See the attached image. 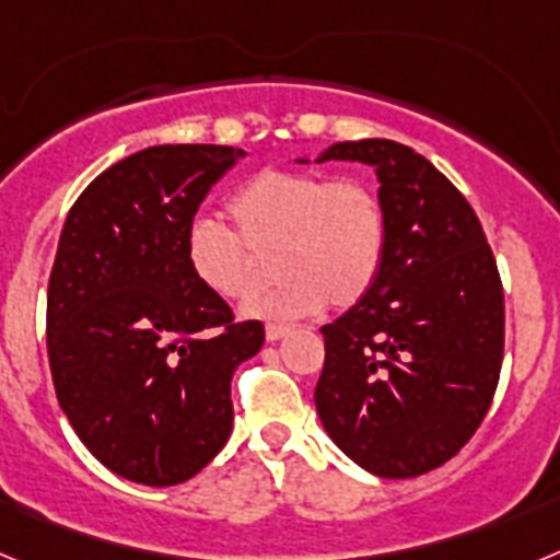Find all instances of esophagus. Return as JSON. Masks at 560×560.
I'll return each instance as SVG.
<instances>
[{
    "mask_svg": "<svg viewBox=\"0 0 560 560\" xmlns=\"http://www.w3.org/2000/svg\"><path fill=\"white\" fill-rule=\"evenodd\" d=\"M291 330V325H283V323H269L266 325V339L269 341H277V339H283L285 334Z\"/></svg>",
    "mask_w": 560,
    "mask_h": 560,
    "instance_id": "obj_1",
    "label": "esophagus"
}]
</instances>
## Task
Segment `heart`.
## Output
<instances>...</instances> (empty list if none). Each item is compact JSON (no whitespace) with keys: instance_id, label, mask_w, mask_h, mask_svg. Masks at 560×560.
I'll use <instances>...</instances> for the list:
<instances>
[{"instance_id":"1","label":"heart","mask_w":560,"mask_h":560,"mask_svg":"<svg viewBox=\"0 0 560 560\" xmlns=\"http://www.w3.org/2000/svg\"><path fill=\"white\" fill-rule=\"evenodd\" d=\"M235 230L196 221L187 232V264L210 294L246 300L269 280L275 257L280 285L246 305L260 319H294L355 305L378 280L389 221L378 192L361 179L319 171L257 173L232 196Z\"/></svg>"}]
</instances>
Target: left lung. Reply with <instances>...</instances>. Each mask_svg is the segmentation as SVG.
Here are the masks:
<instances>
[{
  "mask_svg": "<svg viewBox=\"0 0 560 560\" xmlns=\"http://www.w3.org/2000/svg\"><path fill=\"white\" fill-rule=\"evenodd\" d=\"M364 162L387 207L373 289L323 325L316 412L364 471L409 479L448 463L491 409L504 353V294L463 192L412 148L336 142L316 162Z\"/></svg>",
  "mask_w": 560,
  "mask_h": 560,
  "instance_id": "left-lung-1",
  "label": "left lung"
}]
</instances>
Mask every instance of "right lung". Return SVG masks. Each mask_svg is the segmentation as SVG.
I'll use <instances>...</instances> for the list:
<instances>
[{"instance_id":"1","label":"right lung","mask_w":560,"mask_h":560,"mask_svg":"<svg viewBox=\"0 0 560 560\" xmlns=\"http://www.w3.org/2000/svg\"><path fill=\"white\" fill-rule=\"evenodd\" d=\"M241 156L131 153L78 196L61 230L47 289L52 384L83 446L131 482L179 485L224 448L232 375L266 339L187 264L192 215Z\"/></svg>"}]
</instances>
